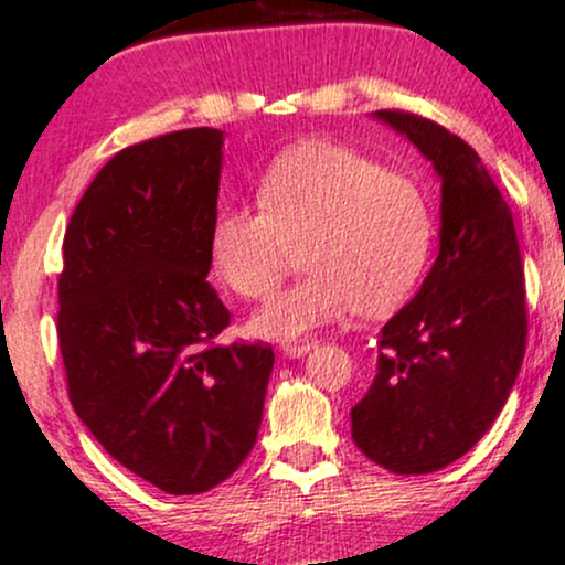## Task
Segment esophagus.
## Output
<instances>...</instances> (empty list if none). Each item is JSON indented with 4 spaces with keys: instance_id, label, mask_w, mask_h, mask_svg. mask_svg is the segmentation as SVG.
I'll return each instance as SVG.
<instances>
[{
    "instance_id": "34e87169",
    "label": "esophagus",
    "mask_w": 565,
    "mask_h": 565,
    "mask_svg": "<svg viewBox=\"0 0 565 565\" xmlns=\"http://www.w3.org/2000/svg\"><path fill=\"white\" fill-rule=\"evenodd\" d=\"M312 344L316 342H310V339H297V342H284L281 352L289 358H300V355H305V352L312 350Z\"/></svg>"
}]
</instances>
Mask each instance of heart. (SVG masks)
Instances as JSON below:
<instances>
[{"label": "heart", "instance_id": "heart-1", "mask_svg": "<svg viewBox=\"0 0 565 565\" xmlns=\"http://www.w3.org/2000/svg\"><path fill=\"white\" fill-rule=\"evenodd\" d=\"M260 207H223L210 260L228 289L263 300L295 249L308 276L255 312L253 331L295 339L352 312L382 316L418 287L434 244V215L411 175L386 171L329 139H310L270 162Z\"/></svg>", "mask_w": 565, "mask_h": 565}]
</instances>
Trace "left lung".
<instances>
[{
  "instance_id": "8db88e82",
  "label": "left lung",
  "mask_w": 565,
  "mask_h": 565,
  "mask_svg": "<svg viewBox=\"0 0 565 565\" xmlns=\"http://www.w3.org/2000/svg\"><path fill=\"white\" fill-rule=\"evenodd\" d=\"M441 179L439 255L379 337L376 379L352 439L392 473H431L484 437L526 350V287L513 213L473 147L429 118L379 110Z\"/></svg>"
}]
</instances>
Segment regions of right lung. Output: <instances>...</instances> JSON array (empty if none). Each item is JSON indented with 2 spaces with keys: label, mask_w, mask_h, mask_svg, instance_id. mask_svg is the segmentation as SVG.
Here are the masks:
<instances>
[{
  "label": "right lung",
  "mask_w": 565,
  "mask_h": 565,
  "mask_svg": "<svg viewBox=\"0 0 565 565\" xmlns=\"http://www.w3.org/2000/svg\"><path fill=\"white\" fill-rule=\"evenodd\" d=\"M223 131L120 149L73 210L57 342L76 416L168 494H200L253 452L270 344H215L231 312L210 287Z\"/></svg>",
  "instance_id": "add662e5"
}]
</instances>
